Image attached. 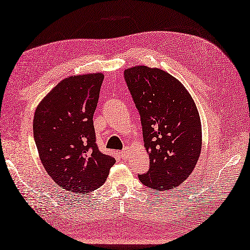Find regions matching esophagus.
<instances>
[{
    "label": "esophagus",
    "mask_w": 250,
    "mask_h": 250,
    "mask_svg": "<svg viewBox=\"0 0 250 250\" xmlns=\"http://www.w3.org/2000/svg\"><path fill=\"white\" fill-rule=\"evenodd\" d=\"M127 152H128V147H125V149L123 151L120 152V155L122 157H126L127 156Z\"/></svg>",
    "instance_id": "1"
}]
</instances>
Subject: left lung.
<instances>
[{"label":"left lung","mask_w":250,"mask_h":250,"mask_svg":"<svg viewBox=\"0 0 250 250\" xmlns=\"http://www.w3.org/2000/svg\"><path fill=\"white\" fill-rule=\"evenodd\" d=\"M138 109L150 168L139 175L145 186L170 190L194 169L202 147L196 105L185 86L169 73L146 65L124 71Z\"/></svg>","instance_id":"8db88e82"}]
</instances>
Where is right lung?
<instances>
[{
	"label": "right lung",
	"instance_id": "right-lung-1",
	"mask_svg": "<svg viewBox=\"0 0 250 250\" xmlns=\"http://www.w3.org/2000/svg\"><path fill=\"white\" fill-rule=\"evenodd\" d=\"M104 78L91 73L62 80L34 113L33 137L45 170L75 194L103 186L115 163L96 144L93 116Z\"/></svg>",
	"mask_w": 250,
	"mask_h": 250
}]
</instances>
